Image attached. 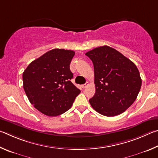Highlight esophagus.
I'll list each match as a JSON object with an SVG mask.
<instances>
[{"label": "esophagus", "instance_id": "1", "mask_svg": "<svg viewBox=\"0 0 158 158\" xmlns=\"http://www.w3.org/2000/svg\"><path fill=\"white\" fill-rule=\"evenodd\" d=\"M88 85H89V82H86V83H85V84H84V85H81V87H82V88H83V89H84V88L86 87Z\"/></svg>", "mask_w": 158, "mask_h": 158}]
</instances>
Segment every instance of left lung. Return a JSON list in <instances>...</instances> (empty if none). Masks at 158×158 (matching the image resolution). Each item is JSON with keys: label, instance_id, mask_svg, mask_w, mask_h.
<instances>
[{"label": "left lung", "instance_id": "8db88e82", "mask_svg": "<svg viewBox=\"0 0 158 158\" xmlns=\"http://www.w3.org/2000/svg\"><path fill=\"white\" fill-rule=\"evenodd\" d=\"M94 69L96 92L89 101L96 112L106 117L121 114L136 100L142 79L136 65L108 46L85 53Z\"/></svg>", "mask_w": 158, "mask_h": 158}]
</instances>
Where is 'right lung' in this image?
Segmentation results:
<instances>
[{
	"instance_id": "1",
	"label": "right lung",
	"mask_w": 158,
	"mask_h": 158,
	"mask_svg": "<svg viewBox=\"0 0 158 158\" xmlns=\"http://www.w3.org/2000/svg\"><path fill=\"white\" fill-rule=\"evenodd\" d=\"M75 52L55 48L27 66L23 73V89L30 103L42 114L56 117L71 108L81 90L72 83L69 65Z\"/></svg>"
}]
</instances>
